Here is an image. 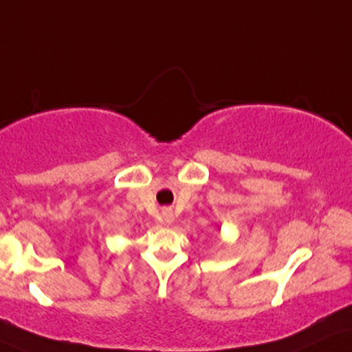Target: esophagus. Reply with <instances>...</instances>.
Returning <instances> with one entry per match:
<instances>
[{
    "label": "esophagus",
    "instance_id": "obj_1",
    "mask_svg": "<svg viewBox=\"0 0 352 352\" xmlns=\"http://www.w3.org/2000/svg\"><path fill=\"white\" fill-rule=\"evenodd\" d=\"M162 219H164V222H166V224H170V222L173 221V214H172L170 209H164V211H162Z\"/></svg>",
    "mask_w": 352,
    "mask_h": 352
}]
</instances>
